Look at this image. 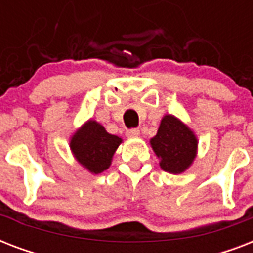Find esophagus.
Instances as JSON below:
<instances>
[{
	"label": "esophagus",
	"instance_id": "1",
	"mask_svg": "<svg viewBox=\"0 0 253 253\" xmlns=\"http://www.w3.org/2000/svg\"><path fill=\"white\" fill-rule=\"evenodd\" d=\"M127 136H130V138H134V136H138L139 135V128H128L126 131Z\"/></svg>",
	"mask_w": 253,
	"mask_h": 253
}]
</instances>
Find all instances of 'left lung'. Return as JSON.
<instances>
[{
    "instance_id": "1",
    "label": "left lung",
    "mask_w": 253,
    "mask_h": 253,
    "mask_svg": "<svg viewBox=\"0 0 253 253\" xmlns=\"http://www.w3.org/2000/svg\"><path fill=\"white\" fill-rule=\"evenodd\" d=\"M151 146L160 158V167L174 174L184 172L196 158V136L173 115L162 119L158 134L151 139Z\"/></svg>"
}]
</instances>
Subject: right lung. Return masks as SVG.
Instances as JSON below:
<instances>
[{"mask_svg": "<svg viewBox=\"0 0 253 253\" xmlns=\"http://www.w3.org/2000/svg\"><path fill=\"white\" fill-rule=\"evenodd\" d=\"M122 139L106 132L95 121H89L73 135L71 150L80 164L93 173L109 168L111 158Z\"/></svg>", "mask_w": 253, "mask_h": 253, "instance_id": "1", "label": "right lung"}]
</instances>
